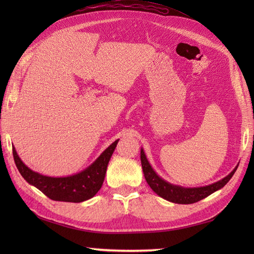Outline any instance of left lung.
I'll use <instances>...</instances> for the list:
<instances>
[{"instance_id": "1", "label": "left lung", "mask_w": 254, "mask_h": 254, "mask_svg": "<svg viewBox=\"0 0 254 254\" xmlns=\"http://www.w3.org/2000/svg\"><path fill=\"white\" fill-rule=\"evenodd\" d=\"M141 163L145 180L147 181L148 186L152 188V190L160 197L177 204L195 203L210 195L212 193L220 190V189L227 185V182L231 179V177L234 176L239 166L237 165L228 176L223 178L222 180L212 183V185L196 188H185L181 186L172 185V183L166 181L163 178L159 177L157 175V172H156L153 169V167L150 166L143 148H141Z\"/></svg>"}]
</instances>
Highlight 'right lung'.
Here are the masks:
<instances>
[{"instance_id": "1", "label": "right lung", "mask_w": 254, "mask_h": 254, "mask_svg": "<svg viewBox=\"0 0 254 254\" xmlns=\"http://www.w3.org/2000/svg\"><path fill=\"white\" fill-rule=\"evenodd\" d=\"M118 142L119 139L109 145L87 168L66 177H49L31 170L19 158L15 147H13V156L19 174L29 185L36 187L53 201L79 203L95 196L100 190L108 164Z\"/></svg>"}]
</instances>
